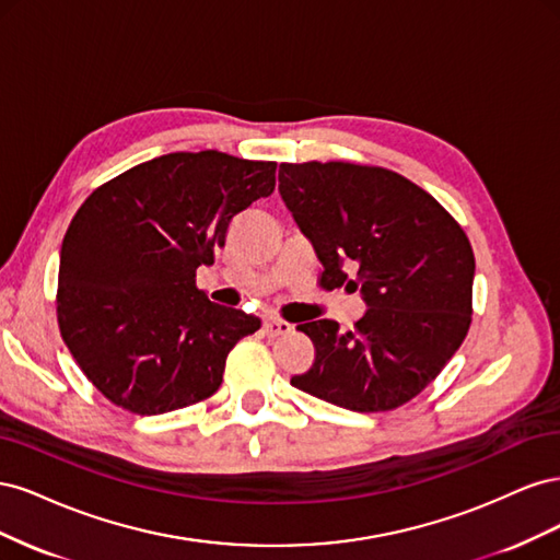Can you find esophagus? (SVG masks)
<instances>
[{"label":"esophagus","mask_w":560,"mask_h":560,"mask_svg":"<svg viewBox=\"0 0 560 560\" xmlns=\"http://www.w3.org/2000/svg\"><path fill=\"white\" fill-rule=\"evenodd\" d=\"M264 329H266L268 336H284V334L292 331V325H290V322H284V319H278V317H268L264 322Z\"/></svg>","instance_id":"esophagus-1"}]
</instances>
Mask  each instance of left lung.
<instances>
[{
    "label": "left lung",
    "mask_w": 560,
    "mask_h": 560,
    "mask_svg": "<svg viewBox=\"0 0 560 560\" xmlns=\"http://www.w3.org/2000/svg\"><path fill=\"white\" fill-rule=\"evenodd\" d=\"M280 196L322 261V287L366 303L352 329L303 322L315 362L292 385L358 413L425 389L465 341L474 252L465 231L413 182L385 167L282 163Z\"/></svg>",
    "instance_id": "left-lung-1"
}]
</instances>
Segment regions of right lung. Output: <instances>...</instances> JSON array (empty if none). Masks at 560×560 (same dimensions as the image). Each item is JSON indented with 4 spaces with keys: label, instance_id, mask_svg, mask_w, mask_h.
<instances>
[{
    "label": "right lung",
    "instance_id": "add662e5",
    "mask_svg": "<svg viewBox=\"0 0 560 560\" xmlns=\"http://www.w3.org/2000/svg\"><path fill=\"white\" fill-rule=\"evenodd\" d=\"M273 161L177 151L100 186L65 233L58 325L112 404L138 416L214 395L226 354L261 327L210 301L198 266L214 264L231 219L276 189Z\"/></svg>",
    "mask_w": 560,
    "mask_h": 560
}]
</instances>
